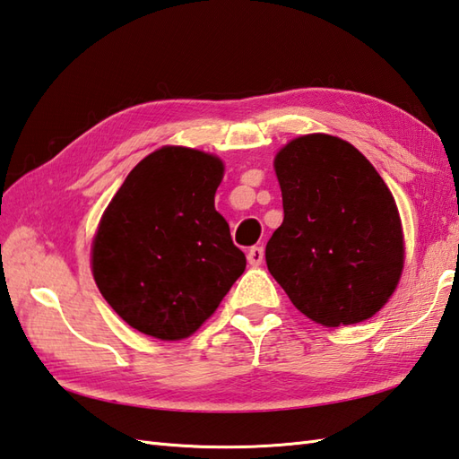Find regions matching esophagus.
Here are the masks:
<instances>
[{
    "mask_svg": "<svg viewBox=\"0 0 459 459\" xmlns=\"http://www.w3.org/2000/svg\"><path fill=\"white\" fill-rule=\"evenodd\" d=\"M262 260H264V248H262V247H252L248 250V264L250 266H260Z\"/></svg>",
    "mask_w": 459,
    "mask_h": 459,
    "instance_id": "34e87169",
    "label": "esophagus"
}]
</instances>
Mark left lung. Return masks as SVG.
I'll return each instance as SVG.
<instances>
[{
	"mask_svg": "<svg viewBox=\"0 0 459 459\" xmlns=\"http://www.w3.org/2000/svg\"><path fill=\"white\" fill-rule=\"evenodd\" d=\"M284 222L266 245L270 274L301 314L325 327L373 317L404 266L401 214L355 145L307 134L276 153Z\"/></svg>",
	"mask_w": 459,
	"mask_h": 459,
	"instance_id": "8db88e82",
	"label": "left lung"
}]
</instances>
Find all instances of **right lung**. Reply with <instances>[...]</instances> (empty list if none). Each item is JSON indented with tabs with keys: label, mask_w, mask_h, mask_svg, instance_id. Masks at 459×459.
Instances as JSON below:
<instances>
[{
	"label": "right lung",
	"mask_w": 459,
	"mask_h": 459,
	"mask_svg": "<svg viewBox=\"0 0 459 459\" xmlns=\"http://www.w3.org/2000/svg\"><path fill=\"white\" fill-rule=\"evenodd\" d=\"M219 158L163 145L130 171L92 240V276L126 324L161 341L193 335L247 268L214 211Z\"/></svg>",
	"instance_id": "add662e5"
}]
</instances>
